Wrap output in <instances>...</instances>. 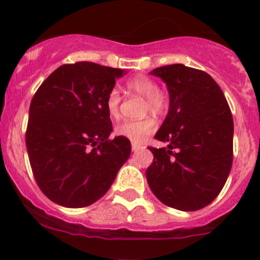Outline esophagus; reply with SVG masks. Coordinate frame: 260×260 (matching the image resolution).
I'll return each mask as SVG.
<instances>
[{"instance_id": "esophagus-1", "label": "esophagus", "mask_w": 260, "mask_h": 260, "mask_svg": "<svg viewBox=\"0 0 260 260\" xmlns=\"http://www.w3.org/2000/svg\"><path fill=\"white\" fill-rule=\"evenodd\" d=\"M143 148V147L141 146V144H137V143H132V151L133 152H138V151H141V149Z\"/></svg>"}]
</instances>
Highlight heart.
<instances>
[{"instance_id": "b5f03b06", "label": "heart", "mask_w": 260, "mask_h": 260, "mask_svg": "<svg viewBox=\"0 0 260 260\" xmlns=\"http://www.w3.org/2000/svg\"><path fill=\"white\" fill-rule=\"evenodd\" d=\"M127 87L129 91L135 92L142 97L146 98V111H151L154 114H160L167 109L168 106V97L165 92L158 89V84L151 77L144 75H139L128 81ZM106 111L112 118H117L119 116V107H121V94L116 88L108 92L105 101ZM157 128V123L151 117H146L143 119L127 121L119 123L114 129V133L119 137L127 138L135 143H143L148 136H151Z\"/></svg>"}]
</instances>
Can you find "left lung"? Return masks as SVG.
I'll return each mask as SVG.
<instances>
[{"mask_svg":"<svg viewBox=\"0 0 260 260\" xmlns=\"http://www.w3.org/2000/svg\"><path fill=\"white\" fill-rule=\"evenodd\" d=\"M151 75L166 83L169 109L154 138L146 177L163 204L184 212L207 207L219 194L233 162V117L223 91L208 73L176 63Z\"/></svg>","mask_w":260,"mask_h":260,"instance_id":"1","label":"left lung"}]
</instances>
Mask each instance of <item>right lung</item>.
Wrapping results in <instances>:
<instances>
[{
    "label": "right lung",
    "instance_id": "add662e5",
    "mask_svg": "<svg viewBox=\"0 0 260 260\" xmlns=\"http://www.w3.org/2000/svg\"><path fill=\"white\" fill-rule=\"evenodd\" d=\"M124 70L92 62L63 64L37 89L29 106L26 147L47 198L82 208L102 198L131 155V142L109 141L105 101Z\"/></svg>",
    "mask_w": 260,
    "mask_h": 260
}]
</instances>
